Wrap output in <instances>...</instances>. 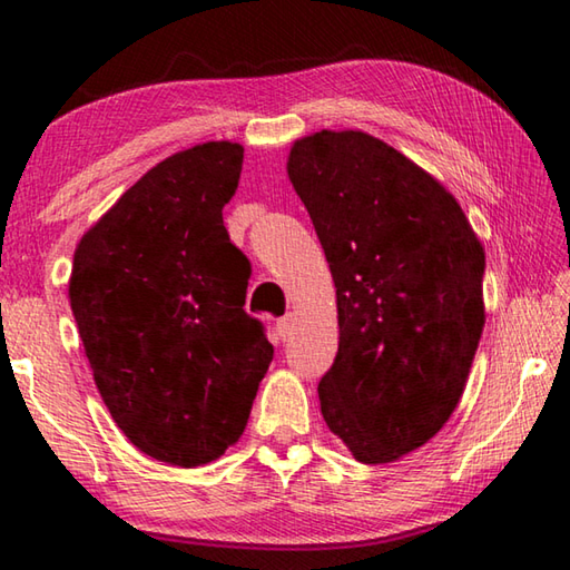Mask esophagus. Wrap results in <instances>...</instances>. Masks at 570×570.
Listing matches in <instances>:
<instances>
[{"mask_svg": "<svg viewBox=\"0 0 570 570\" xmlns=\"http://www.w3.org/2000/svg\"><path fill=\"white\" fill-rule=\"evenodd\" d=\"M292 330H294V316L292 314H286L276 322V332H278V336H282V340H286V336L292 334Z\"/></svg>", "mask_w": 570, "mask_h": 570, "instance_id": "1", "label": "esophagus"}]
</instances>
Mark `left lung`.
<instances>
[{"label": "left lung", "instance_id": "1", "mask_svg": "<svg viewBox=\"0 0 570 570\" xmlns=\"http://www.w3.org/2000/svg\"><path fill=\"white\" fill-rule=\"evenodd\" d=\"M288 178L340 308L324 422L360 462H392L435 438L462 397L485 324V250L430 173L366 132L296 140Z\"/></svg>", "mask_w": 570, "mask_h": 570}]
</instances>
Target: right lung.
I'll return each instance as SVG.
<instances>
[{"label":"right lung","instance_id":"1","mask_svg":"<svg viewBox=\"0 0 570 570\" xmlns=\"http://www.w3.org/2000/svg\"><path fill=\"white\" fill-rule=\"evenodd\" d=\"M240 166L238 142L176 153L75 250L70 304L95 384L125 438L168 465L224 455L274 360L244 308L250 264L224 226Z\"/></svg>","mask_w":570,"mask_h":570}]
</instances>
